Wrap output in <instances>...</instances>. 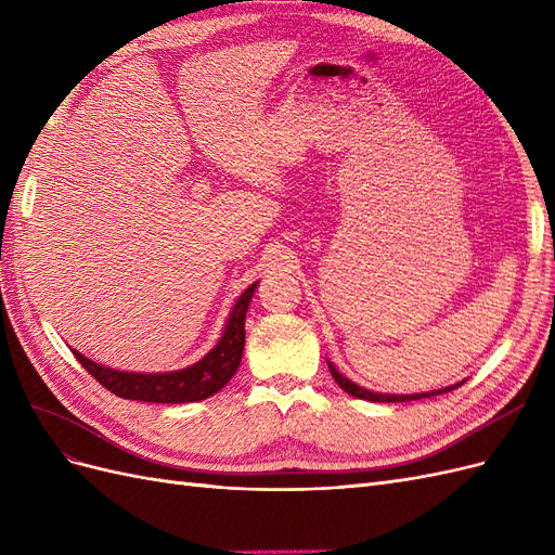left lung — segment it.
Instances as JSON below:
<instances>
[{
  "instance_id": "left-lung-1",
  "label": "left lung",
  "mask_w": 555,
  "mask_h": 555,
  "mask_svg": "<svg viewBox=\"0 0 555 555\" xmlns=\"http://www.w3.org/2000/svg\"><path fill=\"white\" fill-rule=\"evenodd\" d=\"M326 363H328V371H331L333 379L338 382V386H340V389H343L345 393L354 396V398H361V400H371V402H408V400H422V398L440 396V393L459 389V386L465 382V379H463V382H456V384H451V386H444V389L424 391V393H379V391H371V389H365V386H359V384H354L351 379H347L331 361H326Z\"/></svg>"
}]
</instances>
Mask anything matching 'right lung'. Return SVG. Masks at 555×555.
I'll use <instances>...</instances> for the list:
<instances>
[{"label":"right lung","mask_w":555,"mask_h":555,"mask_svg":"<svg viewBox=\"0 0 555 555\" xmlns=\"http://www.w3.org/2000/svg\"><path fill=\"white\" fill-rule=\"evenodd\" d=\"M257 284L249 287L238 296L233 304L224 331L220 340L208 351L204 359L196 363L180 367L171 373H133V371H115V367L102 365L78 349H72L80 365L115 396L127 400H143V402H196L206 400L212 393L224 389L227 382L236 375L243 347H245V314L249 308V300L255 296Z\"/></svg>","instance_id":"obj_1"}]
</instances>
